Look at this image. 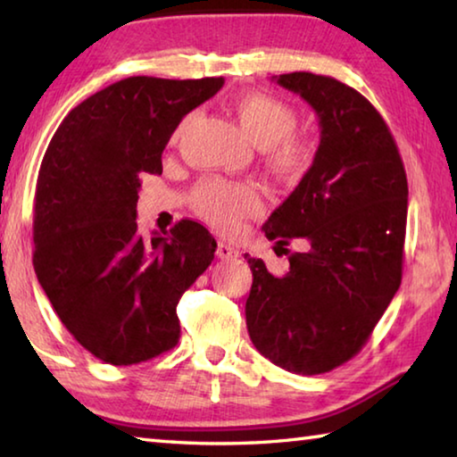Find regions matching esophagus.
Returning <instances> with one entry per match:
<instances>
[{
    "instance_id": "obj_1",
    "label": "esophagus",
    "mask_w": 457,
    "mask_h": 457,
    "mask_svg": "<svg viewBox=\"0 0 457 457\" xmlns=\"http://www.w3.org/2000/svg\"><path fill=\"white\" fill-rule=\"evenodd\" d=\"M218 258H221V260H231V258H237V250L231 244H228V242H220L218 244Z\"/></svg>"
}]
</instances>
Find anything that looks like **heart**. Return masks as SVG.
<instances>
[{"instance_id":"heart-1","label":"heart","mask_w":457,"mask_h":457,"mask_svg":"<svg viewBox=\"0 0 457 457\" xmlns=\"http://www.w3.org/2000/svg\"><path fill=\"white\" fill-rule=\"evenodd\" d=\"M239 125L258 146L268 149V161L278 173L298 175L311 165L312 146L294 137L298 117L294 108L264 92H252L236 103ZM189 117L175 129L173 141L183 135ZM195 212L218 229L236 231L245 218L262 212V197L250 183L207 179L191 195Z\"/></svg>"}]
</instances>
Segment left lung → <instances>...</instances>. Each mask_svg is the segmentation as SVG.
Wrapping results in <instances>:
<instances>
[{"label": "left lung", "mask_w": 457, "mask_h": 457, "mask_svg": "<svg viewBox=\"0 0 457 457\" xmlns=\"http://www.w3.org/2000/svg\"><path fill=\"white\" fill-rule=\"evenodd\" d=\"M319 117L314 161L264 223L274 250L298 239L284 276L250 258L245 324L256 349L298 375L354 357L395 296L403 270L407 177L389 127L369 100L330 76H274ZM288 252V250H286Z\"/></svg>", "instance_id": "obj_1"}]
</instances>
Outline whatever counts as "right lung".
Listing matches in <instances>:
<instances>
[{"label":"right lung","instance_id":"obj_1","mask_svg":"<svg viewBox=\"0 0 457 457\" xmlns=\"http://www.w3.org/2000/svg\"><path fill=\"white\" fill-rule=\"evenodd\" d=\"M223 79L130 76L68 112L46 151L34 197V270L68 332L96 359L127 367L179 340L181 294L212 264L213 236L181 220L137 229L145 175L163 173L165 145Z\"/></svg>","mask_w":457,"mask_h":457}]
</instances>
